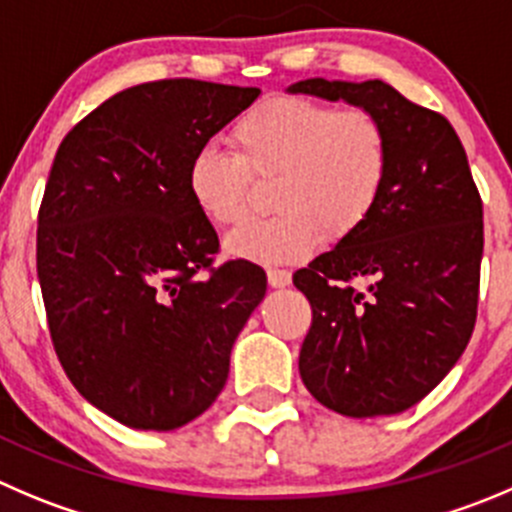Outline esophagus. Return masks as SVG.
Returning a JSON list of instances; mask_svg holds the SVG:
<instances>
[{
  "mask_svg": "<svg viewBox=\"0 0 512 512\" xmlns=\"http://www.w3.org/2000/svg\"><path fill=\"white\" fill-rule=\"evenodd\" d=\"M266 276H269V284L274 286V289H286V286L291 284V274L286 269H269Z\"/></svg>",
  "mask_w": 512,
  "mask_h": 512,
  "instance_id": "34e87169",
  "label": "esophagus"
}]
</instances>
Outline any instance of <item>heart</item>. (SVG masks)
Instances as JSON below:
<instances>
[{
    "label": "heart",
    "instance_id": "1",
    "mask_svg": "<svg viewBox=\"0 0 512 512\" xmlns=\"http://www.w3.org/2000/svg\"><path fill=\"white\" fill-rule=\"evenodd\" d=\"M236 153L206 145L188 163V193L213 226L248 216L253 175L271 178L279 216L228 238V251L253 264H294L324 241L344 238L377 208L389 178V135L367 107L306 97H271L236 120Z\"/></svg>",
    "mask_w": 512,
    "mask_h": 512
}]
</instances>
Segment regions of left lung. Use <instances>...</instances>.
<instances>
[{"mask_svg": "<svg viewBox=\"0 0 512 512\" xmlns=\"http://www.w3.org/2000/svg\"><path fill=\"white\" fill-rule=\"evenodd\" d=\"M289 92L367 107L387 128L392 163L377 208L296 271L294 286L311 304L299 374L316 402L347 417L397 415L445 379L475 329L478 186L447 118L387 82L311 77Z\"/></svg>", "mask_w": 512, "mask_h": 512, "instance_id": "8db88e82", "label": "left lung"}]
</instances>
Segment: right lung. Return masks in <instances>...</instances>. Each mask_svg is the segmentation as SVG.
Masks as SVG:
<instances>
[{
    "mask_svg": "<svg viewBox=\"0 0 512 512\" xmlns=\"http://www.w3.org/2000/svg\"><path fill=\"white\" fill-rule=\"evenodd\" d=\"M259 87L158 80L95 107L60 143L37 221L52 344L77 392L123 425L168 432L208 410L266 294L188 193L196 150Z\"/></svg>",
    "mask_w": 512,
    "mask_h": 512,
    "instance_id": "1",
    "label": "right lung"
}]
</instances>
